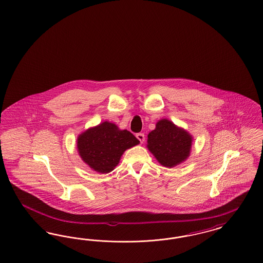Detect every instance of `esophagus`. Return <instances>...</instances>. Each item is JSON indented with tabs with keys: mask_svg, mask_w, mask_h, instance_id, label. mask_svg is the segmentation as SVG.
<instances>
[{
	"mask_svg": "<svg viewBox=\"0 0 263 263\" xmlns=\"http://www.w3.org/2000/svg\"><path fill=\"white\" fill-rule=\"evenodd\" d=\"M136 137L137 139L140 141V143H141V144H143V143H144V141H145V135H144L143 133H138Z\"/></svg>",
	"mask_w": 263,
	"mask_h": 263,
	"instance_id": "obj_1",
	"label": "esophagus"
}]
</instances>
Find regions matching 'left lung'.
I'll return each instance as SVG.
<instances>
[{"mask_svg":"<svg viewBox=\"0 0 263 263\" xmlns=\"http://www.w3.org/2000/svg\"><path fill=\"white\" fill-rule=\"evenodd\" d=\"M147 149L164 167H175L189 158L193 136L167 118L158 120L147 135Z\"/></svg>","mask_w":263,"mask_h":263,"instance_id":"obj_1","label":"left lung"}]
</instances>
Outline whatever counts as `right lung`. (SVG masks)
Returning a JSON list of instances; mask_svg holds the SVG:
<instances>
[{
    "label": "right lung",
    "mask_w": 263,
    "mask_h": 263,
    "mask_svg": "<svg viewBox=\"0 0 263 263\" xmlns=\"http://www.w3.org/2000/svg\"><path fill=\"white\" fill-rule=\"evenodd\" d=\"M77 152L85 163L96 172L109 173L124 152L140 144L131 132L121 130L109 121L90 127L77 137Z\"/></svg>",
    "instance_id": "right-lung-1"
}]
</instances>
